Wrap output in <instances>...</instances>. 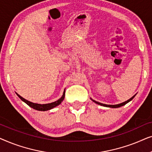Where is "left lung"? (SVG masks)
<instances>
[{"label": "left lung", "instance_id": "left-lung-1", "mask_svg": "<svg viewBox=\"0 0 152 152\" xmlns=\"http://www.w3.org/2000/svg\"><path fill=\"white\" fill-rule=\"evenodd\" d=\"M136 96V95H134V96H133L132 97H131V98L129 99H128L127 101H125V102H122V103H120V104H115V105H109V104H102V103H100V102H96L95 100H93V99H92V100L95 103H96V104H99V105H101V106H103V107H110V108H118V107H122V106H124V105H125L126 104H127L128 102H129L130 101H132L133 99H134V97Z\"/></svg>", "mask_w": 152, "mask_h": 152}]
</instances>
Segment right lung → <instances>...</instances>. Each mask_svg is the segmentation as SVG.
Wrapping results in <instances>:
<instances>
[{
	"label": "right lung",
	"instance_id": "1",
	"mask_svg": "<svg viewBox=\"0 0 152 152\" xmlns=\"http://www.w3.org/2000/svg\"><path fill=\"white\" fill-rule=\"evenodd\" d=\"M18 97L21 99L22 101H23L25 103H26L29 107H32V109H34L35 110H37V111H48V110H50L52 109H53L54 107H57V106L59 105L61 103V102L64 100V97H65V90L64 91L63 95H62L61 98H59L58 100L52 103H49V104H37V103H33L27 100V99H24L23 97H22L20 95H19L18 93H16Z\"/></svg>",
	"mask_w": 152,
	"mask_h": 152
}]
</instances>
